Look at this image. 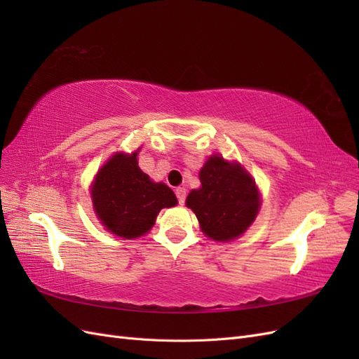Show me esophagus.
<instances>
[{"label": "esophagus", "mask_w": 359, "mask_h": 359, "mask_svg": "<svg viewBox=\"0 0 359 359\" xmlns=\"http://www.w3.org/2000/svg\"><path fill=\"white\" fill-rule=\"evenodd\" d=\"M175 194H177L178 203H180V205H184V203H186V194H187L186 189H184V187H178V189L175 190Z\"/></svg>", "instance_id": "esophagus-1"}]
</instances>
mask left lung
Returning a JSON list of instances; mask_svg holds the SVG:
<instances>
[{"label":"left lung","instance_id":"1","mask_svg":"<svg viewBox=\"0 0 359 359\" xmlns=\"http://www.w3.org/2000/svg\"><path fill=\"white\" fill-rule=\"evenodd\" d=\"M199 178L202 187L190 191L186 205L196 214L202 232L215 241L243 235L255 222L260 205L252 177L238 163L212 156Z\"/></svg>","mask_w":359,"mask_h":359}]
</instances>
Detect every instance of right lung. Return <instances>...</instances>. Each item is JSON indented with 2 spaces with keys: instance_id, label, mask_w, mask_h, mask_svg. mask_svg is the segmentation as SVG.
<instances>
[{
  "instance_id": "1",
  "label": "right lung",
  "mask_w": 359,
  "mask_h": 359,
  "mask_svg": "<svg viewBox=\"0 0 359 359\" xmlns=\"http://www.w3.org/2000/svg\"><path fill=\"white\" fill-rule=\"evenodd\" d=\"M137 151L115 154L97 173L91 190L99 220L107 231L127 240L147 233L160 210L178 202L166 184L153 182L140 170Z\"/></svg>"
}]
</instances>
